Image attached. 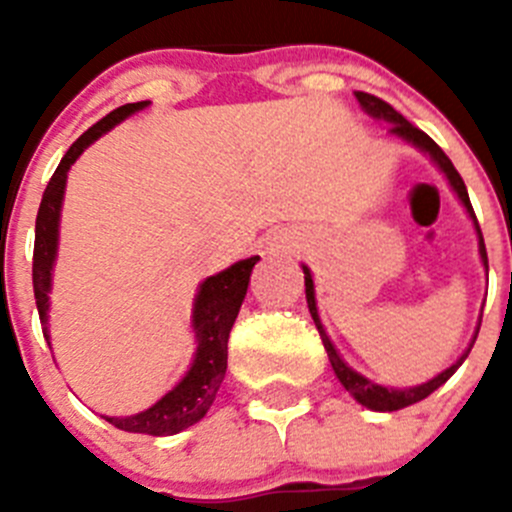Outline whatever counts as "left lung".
I'll return each mask as SVG.
<instances>
[{"label": "left lung", "instance_id": "1", "mask_svg": "<svg viewBox=\"0 0 512 512\" xmlns=\"http://www.w3.org/2000/svg\"><path fill=\"white\" fill-rule=\"evenodd\" d=\"M356 101H359V106L364 108V113H369L371 118H376V121H384L389 123V136H396L401 138V141H406L409 146L418 148L421 153H426L428 158L433 160V165H436L438 170H441L443 175H446L448 185H451V190L456 193V198L461 200V205L466 208L468 218H471L473 223V230H476L478 235V255H480V262H483L485 272H488V252H485V242H483V232H480V225L476 220V213H473V205H471V198H468V190H466V183H463V178L458 175V170L453 168V163L448 160L446 153L441 151V148L436 146V141L433 138H428L426 133L418 131L414 123L406 121L404 116H401L396 108H391L389 103L381 101V98L371 96V94H364V91H356ZM304 270V292H307V307H309V314H312L314 324H317L319 329V337H322L324 342V349H327V356H329V364H332L334 374H337L339 384L344 386V389L349 391V394L354 396L356 401H359L361 406H366V409L371 411H399V409H406V406L416 404V401H423L428 394H433V391L438 389V386L446 384L448 379H451L453 374H456L458 366L466 361V356L471 354L473 344H476V337H478V329H480V322L476 327V334H473L471 344H468V349L458 356L456 361H453L448 369H443L441 374H436L433 379L423 381V384H416V386H406V389H396V386H384V384H376V381L366 379L364 374H359V371L352 369V366L347 364V361L342 359V354L337 352V347H334V342L329 339L327 329H324L322 319H319V309H317V297H314V280H312V272H309L307 265H302Z\"/></svg>", "mask_w": 512, "mask_h": 512}]
</instances>
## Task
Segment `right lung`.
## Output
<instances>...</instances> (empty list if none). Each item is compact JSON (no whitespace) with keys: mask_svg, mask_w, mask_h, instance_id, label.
<instances>
[{"mask_svg":"<svg viewBox=\"0 0 512 512\" xmlns=\"http://www.w3.org/2000/svg\"><path fill=\"white\" fill-rule=\"evenodd\" d=\"M151 106V101L126 103L108 113L106 118L91 126L74 146L61 158L59 168L51 175L49 185L41 198L39 215H36V237H34V299L39 309L41 329L51 347L49 334V294L51 277H54L56 255H59V225H61V205H64L66 178H69L71 165L79 160L81 153L96 143L103 133L111 131L121 121H126L133 113ZM260 255L247 257V260L235 262L218 275L205 277L198 285V294L193 299V314H190V329L195 337V354L190 361L183 379L163 394L153 406L138 411L131 416H103L108 423L128 433H148V436H173V433L185 431L193 423L208 414L213 406L215 394L225 379L227 369V337L235 324L237 312L242 307V299L250 285L252 267L257 265Z\"/></svg>","mask_w":512,"mask_h":512,"instance_id":"add662e5","label":"right lung"}]
</instances>
